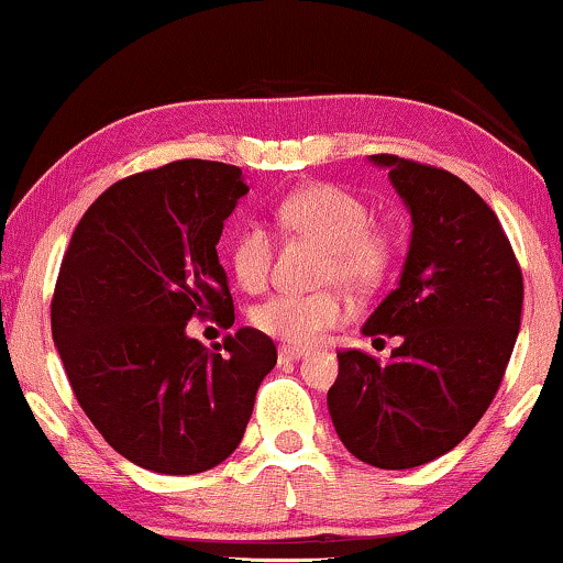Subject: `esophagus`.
Listing matches in <instances>:
<instances>
[{"label":"esophagus","mask_w":563,"mask_h":563,"mask_svg":"<svg viewBox=\"0 0 563 563\" xmlns=\"http://www.w3.org/2000/svg\"><path fill=\"white\" fill-rule=\"evenodd\" d=\"M305 357V350H297V346H279V363H295V360Z\"/></svg>","instance_id":"34e87169"}]
</instances>
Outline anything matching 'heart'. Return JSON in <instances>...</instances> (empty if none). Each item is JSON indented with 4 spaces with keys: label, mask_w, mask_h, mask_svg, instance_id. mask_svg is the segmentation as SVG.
<instances>
[{
    "label": "heart",
    "mask_w": 563,
    "mask_h": 563,
    "mask_svg": "<svg viewBox=\"0 0 563 563\" xmlns=\"http://www.w3.org/2000/svg\"><path fill=\"white\" fill-rule=\"evenodd\" d=\"M279 229L323 245L318 282L342 284L352 295L378 289L397 258V238L371 221V208L355 192L331 183L302 185L274 208ZM274 263V238L263 224L240 227L229 242V266L245 292H261ZM255 329L292 346H310L350 318V302L336 287L310 295L279 292L253 310Z\"/></svg>",
    "instance_id": "heart-1"
}]
</instances>
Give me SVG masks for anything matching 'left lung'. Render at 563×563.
<instances>
[{"label":"left lung","mask_w":563,"mask_h":563,"mask_svg":"<svg viewBox=\"0 0 563 563\" xmlns=\"http://www.w3.org/2000/svg\"><path fill=\"white\" fill-rule=\"evenodd\" d=\"M412 213L397 289L365 336H401L391 360L336 352L329 412L357 460L409 470L446 454L501 386L522 316V268L501 221L467 183L439 166L373 156Z\"/></svg>","instance_id":"obj_1"}]
</instances>
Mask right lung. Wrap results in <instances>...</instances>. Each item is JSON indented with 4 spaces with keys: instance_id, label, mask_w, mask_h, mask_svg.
Here are the masks:
<instances>
[{
    "instance_id": "1",
    "label": "right lung",
    "mask_w": 563,
    "mask_h": 563,
    "mask_svg": "<svg viewBox=\"0 0 563 563\" xmlns=\"http://www.w3.org/2000/svg\"><path fill=\"white\" fill-rule=\"evenodd\" d=\"M242 169L185 158L137 172L82 213L52 297V336L75 399L124 460L162 475L217 467L245 435L276 346L258 329L208 352L190 318L234 323L217 245Z\"/></svg>"
}]
</instances>
